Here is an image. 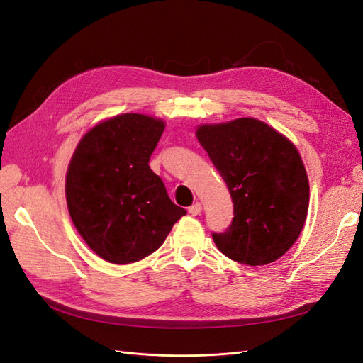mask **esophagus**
<instances>
[{
    "label": "esophagus",
    "mask_w": 363,
    "mask_h": 363,
    "mask_svg": "<svg viewBox=\"0 0 363 363\" xmlns=\"http://www.w3.org/2000/svg\"><path fill=\"white\" fill-rule=\"evenodd\" d=\"M201 203H194L189 208H188V212L192 215V216H195V215H199V213H201Z\"/></svg>",
    "instance_id": "1"
}]
</instances>
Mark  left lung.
<instances>
[{"mask_svg":"<svg viewBox=\"0 0 363 363\" xmlns=\"http://www.w3.org/2000/svg\"><path fill=\"white\" fill-rule=\"evenodd\" d=\"M195 135L233 201L232 225L212 235L218 250L250 267L280 259L298 239L309 208V179L298 150L256 118L203 124Z\"/></svg>","mask_w":363,"mask_h":363,"instance_id":"8db88e82","label":"left lung"}]
</instances>
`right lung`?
Returning <instances> with one entry per match:
<instances>
[{"instance_id":"1","label":"right lung","mask_w":363,"mask_h":363,"mask_svg":"<svg viewBox=\"0 0 363 363\" xmlns=\"http://www.w3.org/2000/svg\"><path fill=\"white\" fill-rule=\"evenodd\" d=\"M164 130L159 118L123 113L94 125L80 139L65 194L72 223L101 259L127 265L155 252L186 215L150 168Z\"/></svg>"}]
</instances>
